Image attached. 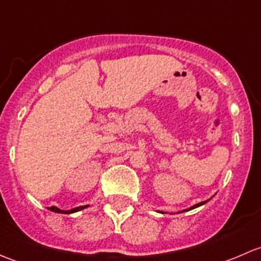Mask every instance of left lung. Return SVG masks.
Here are the masks:
<instances>
[{"label":"left lung","instance_id":"8db88e82","mask_svg":"<svg viewBox=\"0 0 261 261\" xmlns=\"http://www.w3.org/2000/svg\"><path fill=\"white\" fill-rule=\"evenodd\" d=\"M210 199H211V198H210ZM210 199H207V201H203V202H199V203H197V204H194V206H192L191 208H187V210H183V211H179V213L180 212H184V211H191V210H193V208H197V207H199V206H202V204L207 203V202H208ZM162 213H164V212L162 211Z\"/></svg>","mask_w":261,"mask_h":261}]
</instances>
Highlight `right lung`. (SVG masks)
<instances>
[{
  "instance_id": "right-lung-1",
  "label": "right lung",
  "mask_w": 261,
  "mask_h": 261,
  "mask_svg": "<svg viewBox=\"0 0 261 261\" xmlns=\"http://www.w3.org/2000/svg\"><path fill=\"white\" fill-rule=\"evenodd\" d=\"M87 207H88V204H87V206H82V207H77V208H73V210H70V211H63V210H60V208H58V207H49V210L50 211H53V212H57V213H65V215H68V213H73V212H78V211H81V210H83V208H87Z\"/></svg>"
}]
</instances>
